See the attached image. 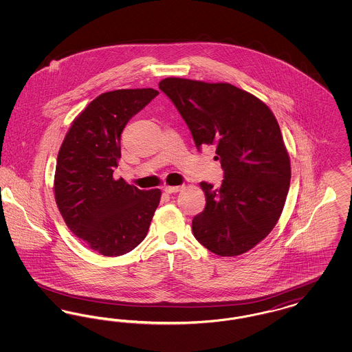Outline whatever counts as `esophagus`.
I'll use <instances>...</instances> for the list:
<instances>
[{
    "mask_svg": "<svg viewBox=\"0 0 352 352\" xmlns=\"http://www.w3.org/2000/svg\"><path fill=\"white\" fill-rule=\"evenodd\" d=\"M184 188V186H166L165 187V192L166 194H174V192H178Z\"/></svg>",
    "mask_w": 352,
    "mask_h": 352,
    "instance_id": "obj_1",
    "label": "esophagus"
}]
</instances>
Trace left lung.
<instances>
[{"label":"left lung","mask_w":352,"mask_h":352,"mask_svg":"<svg viewBox=\"0 0 352 352\" xmlns=\"http://www.w3.org/2000/svg\"><path fill=\"white\" fill-rule=\"evenodd\" d=\"M192 134L195 146H212L224 179L201 182L206 207L192 234L208 251L237 256L274 228L290 184V160L272 111L228 83L168 78L160 82Z\"/></svg>","instance_id":"obj_1"}]
</instances>
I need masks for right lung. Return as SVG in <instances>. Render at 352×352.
<instances>
[{
    "mask_svg": "<svg viewBox=\"0 0 352 352\" xmlns=\"http://www.w3.org/2000/svg\"><path fill=\"white\" fill-rule=\"evenodd\" d=\"M158 94L153 88L101 94L74 120L59 149L56 206L71 232L104 256L134 250L160 204V188L145 191L113 178L122 129Z\"/></svg>",
    "mask_w": 352,
    "mask_h": 352,
    "instance_id": "right-lung-1",
    "label": "right lung"
}]
</instances>
